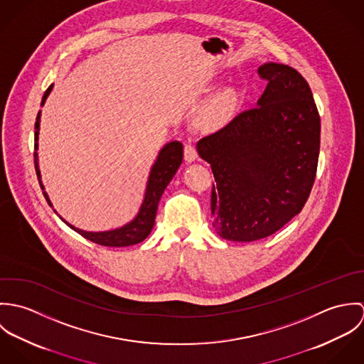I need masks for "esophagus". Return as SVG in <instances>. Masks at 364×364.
Here are the masks:
<instances>
[{
  "mask_svg": "<svg viewBox=\"0 0 364 364\" xmlns=\"http://www.w3.org/2000/svg\"><path fill=\"white\" fill-rule=\"evenodd\" d=\"M183 151H185V159H186L188 162H193V161L198 158V150H196L195 143H193L192 140H188V141L185 143Z\"/></svg>",
  "mask_w": 364,
  "mask_h": 364,
  "instance_id": "34e87169",
  "label": "esophagus"
}]
</instances>
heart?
Wrapping results in <instances>:
<instances>
[{"instance_id":"obj_1","label":"heart","mask_w":364,"mask_h":364,"mask_svg":"<svg viewBox=\"0 0 364 364\" xmlns=\"http://www.w3.org/2000/svg\"><path fill=\"white\" fill-rule=\"evenodd\" d=\"M238 95L232 90H225L217 94L213 100L208 101L203 109L202 119L206 124L217 126L224 123L237 109Z\"/></svg>"}]
</instances>
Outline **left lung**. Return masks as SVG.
I'll return each mask as SVG.
<instances>
[{"instance_id": "8db88e82", "label": "left lung", "mask_w": 364, "mask_h": 364, "mask_svg": "<svg viewBox=\"0 0 364 364\" xmlns=\"http://www.w3.org/2000/svg\"><path fill=\"white\" fill-rule=\"evenodd\" d=\"M257 106L199 140L211 166L213 227L228 241L269 237L304 208L315 181L321 120L304 77L290 65L266 63Z\"/></svg>"}]
</instances>
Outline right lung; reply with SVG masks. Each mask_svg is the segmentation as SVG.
<instances>
[{
	"mask_svg": "<svg viewBox=\"0 0 364 364\" xmlns=\"http://www.w3.org/2000/svg\"><path fill=\"white\" fill-rule=\"evenodd\" d=\"M53 85H50L43 98H42V106L45 105V101L48 100L50 91H52ZM39 126H41V110L38 113L36 117V123H35V169L38 173V179L41 183V188L43 191V195L48 200V203L53 206L48 193L45 192V186L42 183V176H41V171H39V162H38V140H39ZM182 158H183V146L181 141H171L168 143L156 156V161L150 171V176H149V182H147V188H146V195H144V200L141 203V208L139 210V214L136 215L134 220H132L130 223H127L126 225L116 228V230H110V231H101V232H91V231H84L80 230L74 225H71L70 223H67L61 215L57 214V211L54 210V213L74 231H77L80 235H82L84 238L104 245V247H129V245H134L139 244L141 241H144L149 234L151 232L153 227H154V221H156V208H158V202L165 191V188L168 186V183L171 182V179L173 178V175L176 173L178 168L182 164Z\"/></svg>",
	"mask_w": 364,
	"mask_h": 364,
	"instance_id": "obj_1",
	"label": "right lung"
}]
</instances>
